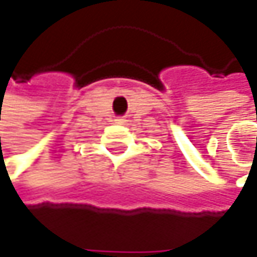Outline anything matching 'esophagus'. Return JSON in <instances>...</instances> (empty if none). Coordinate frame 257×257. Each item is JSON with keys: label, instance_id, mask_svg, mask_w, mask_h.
Masks as SVG:
<instances>
[{"label": "esophagus", "instance_id": "obj_1", "mask_svg": "<svg viewBox=\"0 0 257 257\" xmlns=\"http://www.w3.org/2000/svg\"><path fill=\"white\" fill-rule=\"evenodd\" d=\"M125 122H126V120H125L123 117H117V119H116V123H120V125H123Z\"/></svg>", "mask_w": 257, "mask_h": 257}]
</instances>
